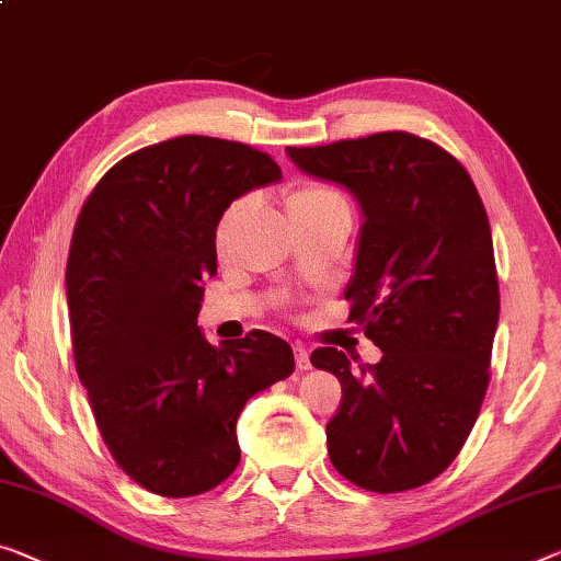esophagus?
I'll use <instances>...</instances> for the list:
<instances>
[{"label": "esophagus", "instance_id": "obj_1", "mask_svg": "<svg viewBox=\"0 0 561 561\" xmlns=\"http://www.w3.org/2000/svg\"><path fill=\"white\" fill-rule=\"evenodd\" d=\"M293 353H296V366L300 370H308L310 368V356H308V348L304 346V343H296V346H293Z\"/></svg>", "mask_w": 561, "mask_h": 561}]
</instances>
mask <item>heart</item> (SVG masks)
Listing matches in <instances>:
<instances>
[{
	"mask_svg": "<svg viewBox=\"0 0 561 561\" xmlns=\"http://www.w3.org/2000/svg\"><path fill=\"white\" fill-rule=\"evenodd\" d=\"M283 203H286V213H288L290 222L313 218V215H323L329 210L346 208L343 197L321 183L290 185L286 191V197H283ZM245 213H248V197H240V201L230 203L226 213L220 215L218 228H215V248H218L220 253L228 251L230 240H232V236H236L238 222L243 220Z\"/></svg>",
	"mask_w": 561,
	"mask_h": 561,
	"instance_id": "b5f03b06",
	"label": "heart"
}]
</instances>
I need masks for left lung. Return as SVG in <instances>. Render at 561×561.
<instances>
[{
    "label": "left lung",
    "mask_w": 561,
    "mask_h": 561,
    "mask_svg": "<svg viewBox=\"0 0 561 561\" xmlns=\"http://www.w3.org/2000/svg\"><path fill=\"white\" fill-rule=\"evenodd\" d=\"M288 158L364 210L346 300L383 358L356 368L339 348L310 353L343 391L325 426L333 467L378 494L424 486L461 451L489 386L499 280L484 203L454 154L411 133Z\"/></svg>",
    "instance_id": "left-lung-1"
}]
</instances>
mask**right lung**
Masks as SVG:
<instances>
[{"instance_id": "1", "label": "right lung", "mask_w": 561, "mask_h": 561, "mask_svg": "<svg viewBox=\"0 0 561 561\" xmlns=\"http://www.w3.org/2000/svg\"><path fill=\"white\" fill-rule=\"evenodd\" d=\"M275 180L278 162L251 145L172 137L112 165L75 222L65 283L77 376L110 454L152 494L226 481L240 411L296 366L268 331L215 348L197 329L220 215Z\"/></svg>"}]
</instances>
